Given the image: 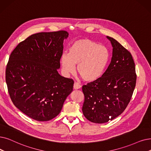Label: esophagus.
<instances>
[{
  "mask_svg": "<svg viewBox=\"0 0 151 151\" xmlns=\"http://www.w3.org/2000/svg\"><path fill=\"white\" fill-rule=\"evenodd\" d=\"M81 88V85L77 83V82H75L74 83V85H73V88L75 89H80Z\"/></svg>",
  "mask_w": 151,
  "mask_h": 151,
  "instance_id": "esophagus-1",
  "label": "esophagus"
}]
</instances>
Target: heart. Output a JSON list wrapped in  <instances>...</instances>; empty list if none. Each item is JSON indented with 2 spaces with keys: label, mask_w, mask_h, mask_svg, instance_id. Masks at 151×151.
Wrapping results in <instances>:
<instances>
[{
  "label": "heart",
  "mask_w": 151,
  "mask_h": 151,
  "mask_svg": "<svg viewBox=\"0 0 151 151\" xmlns=\"http://www.w3.org/2000/svg\"><path fill=\"white\" fill-rule=\"evenodd\" d=\"M109 52L106 47L84 39L75 41L69 48L68 54L61 57L62 68L66 75L77 72L83 80L95 81L102 75L109 63Z\"/></svg>",
  "instance_id": "obj_1"
}]
</instances>
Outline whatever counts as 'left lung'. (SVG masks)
Listing matches in <instances>:
<instances>
[{"mask_svg": "<svg viewBox=\"0 0 151 151\" xmlns=\"http://www.w3.org/2000/svg\"><path fill=\"white\" fill-rule=\"evenodd\" d=\"M113 47L111 62L99 79L83 85V115L91 122L107 123L125 110L136 82L135 64L130 52L115 39L107 36Z\"/></svg>", "mask_w": 151, "mask_h": 151, "instance_id": "left-lung-1", "label": "left lung"}]
</instances>
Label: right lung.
Returning <instances> with one entry per match:
<instances>
[{
  "label": "right lung",
  "mask_w": 151,
  "mask_h": 151,
  "mask_svg": "<svg viewBox=\"0 0 151 151\" xmlns=\"http://www.w3.org/2000/svg\"><path fill=\"white\" fill-rule=\"evenodd\" d=\"M66 31L39 32L19 42L11 53L5 80L16 107L37 121L60 114L73 88V80L58 73Z\"/></svg>",
  "instance_id": "1"
}]
</instances>
